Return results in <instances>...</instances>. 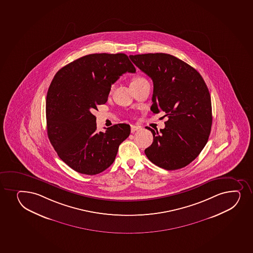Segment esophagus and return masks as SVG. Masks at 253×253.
Wrapping results in <instances>:
<instances>
[{"label": "esophagus", "instance_id": "1", "mask_svg": "<svg viewBox=\"0 0 253 253\" xmlns=\"http://www.w3.org/2000/svg\"><path fill=\"white\" fill-rule=\"evenodd\" d=\"M139 128H140V126L131 125V133H134L135 131L139 130Z\"/></svg>", "mask_w": 253, "mask_h": 253}]
</instances>
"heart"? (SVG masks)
I'll return each mask as SVG.
<instances>
[{
	"instance_id": "b5f03b06",
	"label": "heart",
	"mask_w": 253,
	"mask_h": 253,
	"mask_svg": "<svg viewBox=\"0 0 253 253\" xmlns=\"http://www.w3.org/2000/svg\"><path fill=\"white\" fill-rule=\"evenodd\" d=\"M145 82H147V80L144 78L142 77H135L133 78V81H132V83H131V85H134V84H139V83H145ZM114 87V84H112L110 85V90L112 91Z\"/></svg>"
}]
</instances>
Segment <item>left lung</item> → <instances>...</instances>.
I'll return each instance as SVG.
<instances>
[{"mask_svg":"<svg viewBox=\"0 0 253 253\" xmlns=\"http://www.w3.org/2000/svg\"><path fill=\"white\" fill-rule=\"evenodd\" d=\"M129 58L153 81L151 110L163 111L168 117L160 131L146 127L153 142L145 155L166 170L184 168L199 156L210 136L212 106L207 85L195 69L173 55L156 53Z\"/></svg>","mask_w":253,"mask_h":253,"instance_id":"8db88e82","label":"left lung"}]
</instances>
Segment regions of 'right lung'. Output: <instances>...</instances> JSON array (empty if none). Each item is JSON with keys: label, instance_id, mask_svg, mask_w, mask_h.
I'll return each mask as SVG.
<instances>
[{"label": "right lung", "instance_id": "1", "mask_svg": "<svg viewBox=\"0 0 253 253\" xmlns=\"http://www.w3.org/2000/svg\"><path fill=\"white\" fill-rule=\"evenodd\" d=\"M135 67L125 54H91L54 76L46 97L49 141L58 156L79 173L96 175L109 168L130 126L119 124L97 132L92 111L108 101L110 85Z\"/></svg>", "mask_w": 253, "mask_h": 253}]
</instances>
